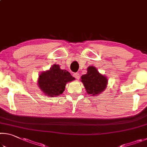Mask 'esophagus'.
Returning a JSON list of instances; mask_svg holds the SVG:
<instances>
[{
	"label": "esophagus",
	"mask_w": 147,
	"mask_h": 147,
	"mask_svg": "<svg viewBox=\"0 0 147 147\" xmlns=\"http://www.w3.org/2000/svg\"><path fill=\"white\" fill-rule=\"evenodd\" d=\"M73 76H74V78H75L76 79H77V80H79V78H80V74H79V73H74Z\"/></svg>",
	"instance_id": "1"
}]
</instances>
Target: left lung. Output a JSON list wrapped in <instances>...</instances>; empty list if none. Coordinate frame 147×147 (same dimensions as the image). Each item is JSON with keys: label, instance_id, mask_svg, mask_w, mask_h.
Segmentation results:
<instances>
[{"label": "left lung", "instance_id": "left-lung-1", "mask_svg": "<svg viewBox=\"0 0 147 147\" xmlns=\"http://www.w3.org/2000/svg\"><path fill=\"white\" fill-rule=\"evenodd\" d=\"M87 70L88 73L81 76V81L85 87L87 93L89 94H91L92 96L100 94L102 91L105 90L108 79L99 73L94 67L89 66Z\"/></svg>", "mask_w": 147, "mask_h": 147}]
</instances>
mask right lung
<instances>
[{"mask_svg": "<svg viewBox=\"0 0 147 147\" xmlns=\"http://www.w3.org/2000/svg\"><path fill=\"white\" fill-rule=\"evenodd\" d=\"M74 80L70 73L61 70L58 65H54L50 70L39 75L38 85L46 95L58 96L63 93L66 84Z\"/></svg>", "mask_w": 147, "mask_h": 147, "instance_id": "add662e5", "label": "right lung"}]
</instances>
